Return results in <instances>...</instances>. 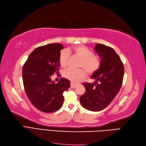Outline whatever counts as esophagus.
Listing matches in <instances>:
<instances>
[{
	"label": "esophagus",
	"mask_w": 146,
	"mask_h": 146,
	"mask_svg": "<svg viewBox=\"0 0 146 146\" xmlns=\"http://www.w3.org/2000/svg\"><path fill=\"white\" fill-rule=\"evenodd\" d=\"M76 86H77V84H76L72 82H70V87L71 88H75Z\"/></svg>",
	"instance_id": "obj_1"
}]
</instances>
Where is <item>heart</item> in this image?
<instances>
[{
    "mask_svg": "<svg viewBox=\"0 0 146 146\" xmlns=\"http://www.w3.org/2000/svg\"><path fill=\"white\" fill-rule=\"evenodd\" d=\"M72 54L80 59L79 67H82L87 72L92 74L100 69L101 66V59L97 55L94 54L91 49L84 45H77L70 48L67 51H62L60 53L59 62L62 67L67 66L69 61L70 54ZM85 70L84 69L75 70L72 68H67L64 70L63 76L66 79L77 82L85 77Z\"/></svg>",
    "mask_w": 146,
    "mask_h": 146,
    "instance_id": "obj_1",
    "label": "heart"
}]
</instances>
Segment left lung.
Listing matches in <instances>:
<instances>
[{
  "instance_id": "left-lung-1",
  "label": "left lung",
  "mask_w": 146,
  "mask_h": 146,
  "mask_svg": "<svg viewBox=\"0 0 146 146\" xmlns=\"http://www.w3.org/2000/svg\"><path fill=\"white\" fill-rule=\"evenodd\" d=\"M94 50L101 58V66L91 79L94 83H83L85 92L80 98L84 108L92 111L105 109L111 104L122 86L124 66L114 49L96 44Z\"/></svg>"
}]
</instances>
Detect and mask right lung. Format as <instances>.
Here are the masks:
<instances>
[{"instance_id": "add662e5", "label": "right lung", "mask_w": 146, "mask_h": 146, "mask_svg": "<svg viewBox=\"0 0 146 146\" xmlns=\"http://www.w3.org/2000/svg\"><path fill=\"white\" fill-rule=\"evenodd\" d=\"M63 48L59 43L40 46L29 55L23 66L25 91L32 105L42 112H54L61 108L63 92L70 87V81L65 78L58 83L51 80V76L59 71V58Z\"/></svg>"}]
</instances>
